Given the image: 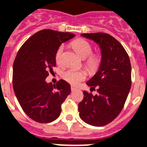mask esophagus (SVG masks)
<instances>
[{"instance_id":"esophagus-1","label":"esophagus","mask_w":147,"mask_h":147,"mask_svg":"<svg viewBox=\"0 0 147 147\" xmlns=\"http://www.w3.org/2000/svg\"><path fill=\"white\" fill-rule=\"evenodd\" d=\"M77 90V88H75L74 86H71V90H72V91H74V90Z\"/></svg>"}]
</instances>
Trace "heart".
I'll return each instance as SVG.
<instances>
[{
	"label": "heart",
	"mask_w": 147,
	"mask_h": 147,
	"mask_svg": "<svg viewBox=\"0 0 147 147\" xmlns=\"http://www.w3.org/2000/svg\"><path fill=\"white\" fill-rule=\"evenodd\" d=\"M70 46L81 58L85 59L86 68L91 74L96 73L99 69L102 62V57L99 53H92L93 48L90 42L83 38H78L73 41ZM63 58V46H60L55 53V61L57 64L61 65ZM62 78L72 85H77L85 78V73L74 68L65 69L61 74Z\"/></svg>",
	"instance_id": "b5f03b06"
}]
</instances>
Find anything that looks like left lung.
I'll return each instance as SVG.
<instances>
[{"label": "left lung", "mask_w": 147, "mask_h": 147, "mask_svg": "<svg viewBox=\"0 0 147 147\" xmlns=\"http://www.w3.org/2000/svg\"><path fill=\"white\" fill-rule=\"evenodd\" d=\"M81 36L98 44L102 62L98 71L87 82L90 90L98 88V94L83 91L79 115L88 124L103 126L112 122L124 107L132 84L130 59L122 44L109 34L83 33Z\"/></svg>", "instance_id": "left-lung-1"}]
</instances>
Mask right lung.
I'll return each instance as SVG.
<instances>
[{
	"label": "right lung",
	"mask_w": 147,
	"mask_h": 147,
	"mask_svg": "<svg viewBox=\"0 0 147 147\" xmlns=\"http://www.w3.org/2000/svg\"><path fill=\"white\" fill-rule=\"evenodd\" d=\"M74 34L44 29L35 33L18 52L13 64L12 83L15 95L25 113L39 123L56 120L61 105L70 93V85L63 80L56 84L46 78L53 73L55 53L60 45Z\"/></svg>",
	"instance_id": "obj_1"
}]
</instances>
